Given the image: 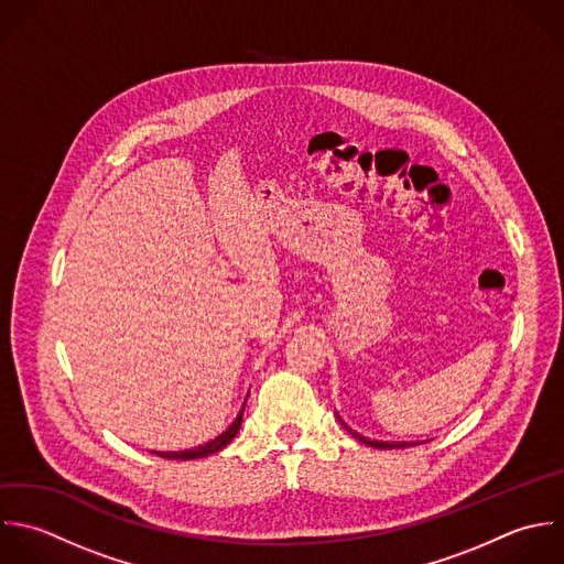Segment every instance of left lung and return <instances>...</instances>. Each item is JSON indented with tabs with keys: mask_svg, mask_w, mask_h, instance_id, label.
I'll list each match as a JSON object with an SVG mask.
<instances>
[{
	"mask_svg": "<svg viewBox=\"0 0 564 564\" xmlns=\"http://www.w3.org/2000/svg\"><path fill=\"white\" fill-rule=\"evenodd\" d=\"M340 420V417H338ZM340 424H343V420H340ZM345 426V424H343ZM347 429V426H345ZM356 440H360L362 444H367V446H371V448H411V446H415L417 442H376V440H367V437H362V435H358V433H354V431H349Z\"/></svg>",
	"mask_w": 564,
	"mask_h": 564,
	"instance_id": "8db88e82",
	"label": "left lung"
}]
</instances>
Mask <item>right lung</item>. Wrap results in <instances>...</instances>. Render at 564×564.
Wrapping results in <instances>:
<instances>
[{
    "label": "right lung",
    "instance_id": "1",
    "mask_svg": "<svg viewBox=\"0 0 564 564\" xmlns=\"http://www.w3.org/2000/svg\"><path fill=\"white\" fill-rule=\"evenodd\" d=\"M246 406V404H243ZM241 417H243V409L239 411V415H237V420L219 435V437H215V440H210V442H206V444H202V446H197V448H191V451H180V453H155L158 457H164V459H180V462H186V459H199V457H208V455H215V453H219L221 448H226L232 440H235V435L239 433V429H241Z\"/></svg>",
    "mask_w": 564,
    "mask_h": 564
}]
</instances>
